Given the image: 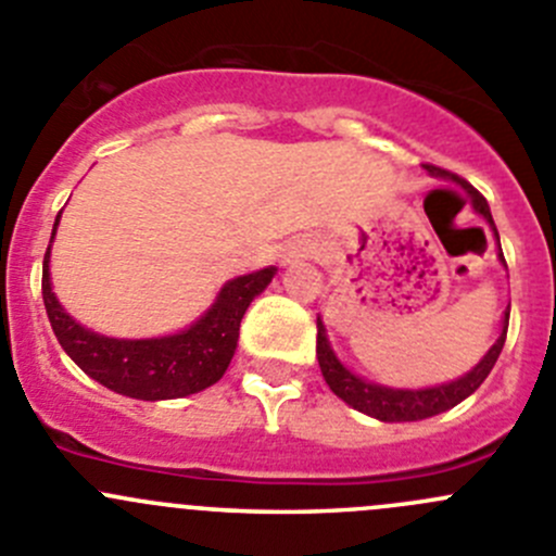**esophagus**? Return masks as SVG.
<instances>
[{"instance_id":"1","label":"esophagus","mask_w":556,"mask_h":556,"mask_svg":"<svg viewBox=\"0 0 556 556\" xmlns=\"http://www.w3.org/2000/svg\"><path fill=\"white\" fill-rule=\"evenodd\" d=\"M309 255V250H306V244H301V241H295V244H288V250H285V257L290 261H299V257H306Z\"/></svg>"}]
</instances>
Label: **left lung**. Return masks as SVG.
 <instances>
[{"label": "left lung", "mask_w": 556, "mask_h": 556, "mask_svg": "<svg viewBox=\"0 0 556 556\" xmlns=\"http://www.w3.org/2000/svg\"><path fill=\"white\" fill-rule=\"evenodd\" d=\"M434 179H445V181H454L459 185L462 190L470 195L472 208L476 214H481L486 219V225L492 228L494 239H497V257L500 263L505 266V257H503V247H500V233H497V225H494L492 212H489V203L476 187L467 185L465 179H459L456 174L451 170L438 168V165H424ZM508 268V266H505ZM508 317H510V304L508 309L503 312V328H500V337L492 348L486 350L481 361L472 366L470 371H465L462 377L451 382H440V386H429V388H391V386H380V382H371L358 377L355 371H350L342 361L337 358L333 353L331 342H328V333L323 320L317 317V361H320V371L326 377L328 388L342 399L344 404H350L353 409L358 413L371 415L377 421H386V424H402V421H424V418H432V415L445 413V409L456 407L459 402H465L470 393L478 391L483 380L489 377L492 366L497 364L500 353H503V344H505V333H508Z\"/></svg>", "instance_id": "obj_1"}]
</instances>
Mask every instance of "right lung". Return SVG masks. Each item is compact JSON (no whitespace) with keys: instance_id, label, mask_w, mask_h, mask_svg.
<instances>
[{"instance_id":"add662e5","label":"right lung","mask_w":556,"mask_h":556,"mask_svg":"<svg viewBox=\"0 0 556 556\" xmlns=\"http://www.w3.org/2000/svg\"><path fill=\"white\" fill-rule=\"evenodd\" d=\"M59 217L53 223L56 236ZM51 244L42 261V304L64 353L100 386L143 402L181 399L214 386L228 369L239 344V326L247 306L268 288L277 268L244 274L219 288L214 304L185 331L152 339H116L80 326L51 285Z\"/></svg>"}]
</instances>
